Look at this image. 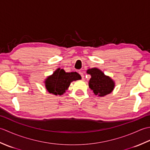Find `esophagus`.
Masks as SVG:
<instances>
[{
	"instance_id": "34e87169",
	"label": "esophagus",
	"mask_w": 150,
	"mask_h": 150,
	"mask_svg": "<svg viewBox=\"0 0 150 150\" xmlns=\"http://www.w3.org/2000/svg\"><path fill=\"white\" fill-rule=\"evenodd\" d=\"M79 74H80V75H81V77H82V79H84V73H82V71H79Z\"/></svg>"
}]
</instances>
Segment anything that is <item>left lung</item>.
<instances>
[{"label": "left lung", "mask_w": 150, "mask_h": 150, "mask_svg": "<svg viewBox=\"0 0 150 150\" xmlns=\"http://www.w3.org/2000/svg\"><path fill=\"white\" fill-rule=\"evenodd\" d=\"M87 73L91 75L89 87L93 90L95 95L104 97L113 90L114 81L110 77L105 75L101 70L96 68L89 69L87 70Z\"/></svg>", "instance_id": "left-lung-1"}]
</instances>
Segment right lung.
<instances>
[{
    "mask_svg": "<svg viewBox=\"0 0 150 150\" xmlns=\"http://www.w3.org/2000/svg\"><path fill=\"white\" fill-rule=\"evenodd\" d=\"M81 79V75L77 72L66 73L63 69L58 68L47 77L44 83L50 93L61 95L68 90L71 82Z\"/></svg>",
    "mask_w": 150,
    "mask_h": 150,
    "instance_id": "add662e5",
    "label": "right lung"
}]
</instances>
